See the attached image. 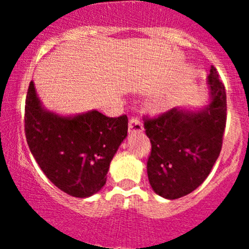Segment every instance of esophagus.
<instances>
[{"label": "esophagus", "mask_w": 249, "mask_h": 249, "mask_svg": "<svg viewBox=\"0 0 249 249\" xmlns=\"http://www.w3.org/2000/svg\"><path fill=\"white\" fill-rule=\"evenodd\" d=\"M141 131H143L142 123H141L137 118L132 117L131 119L129 120V132L134 134V132H141Z\"/></svg>", "instance_id": "1"}]
</instances>
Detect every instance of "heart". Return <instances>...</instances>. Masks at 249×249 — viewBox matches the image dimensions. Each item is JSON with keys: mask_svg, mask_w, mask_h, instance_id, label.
Here are the masks:
<instances>
[{"mask_svg": "<svg viewBox=\"0 0 249 249\" xmlns=\"http://www.w3.org/2000/svg\"><path fill=\"white\" fill-rule=\"evenodd\" d=\"M169 107V102L165 99H155L150 101V108L155 112H162Z\"/></svg>", "mask_w": 249, "mask_h": 249, "instance_id": "heart-1", "label": "heart"}]
</instances>
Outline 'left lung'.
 <instances>
[{
    "instance_id": "left-lung-1",
    "label": "left lung",
    "mask_w": 249,
    "mask_h": 249,
    "mask_svg": "<svg viewBox=\"0 0 249 249\" xmlns=\"http://www.w3.org/2000/svg\"><path fill=\"white\" fill-rule=\"evenodd\" d=\"M206 84L210 95L207 106L175 107L144 122L145 135L152 143L148 179L152 189L165 199H179L194 192L210 175L222 150L227 92L213 66Z\"/></svg>"
}]
</instances>
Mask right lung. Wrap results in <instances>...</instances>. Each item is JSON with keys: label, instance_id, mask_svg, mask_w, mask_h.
I'll list each match as a JSON object with an SVG mask.
<instances>
[{"label": "right lung", "instance_id": "right-lung-1", "mask_svg": "<svg viewBox=\"0 0 249 249\" xmlns=\"http://www.w3.org/2000/svg\"><path fill=\"white\" fill-rule=\"evenodd\" d=\"M27 144L48 179L74 197H89L106 184L118 148L127 136V117L92 109L76 115L48 110L30 82L25 102Z\"/></svg>", "mask_w": 249, "mask_h": 249}]
</instances>
